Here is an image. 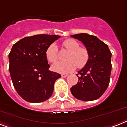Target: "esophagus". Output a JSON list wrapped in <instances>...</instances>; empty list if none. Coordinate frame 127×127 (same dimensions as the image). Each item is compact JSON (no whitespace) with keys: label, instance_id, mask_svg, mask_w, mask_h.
Wrapping results in <instances>:
<instances>
[{"label":"esophagus","instance_id":"1","mask_svg":"<svg viewBox=\"0 0 127 127\" xmlns=\"http://www.w3.org/2000/svg\"><path fill=\"white\" fill-rule=\"evenodd\" d=\"M67 76H68V74H63L61 75V76L63 77V78H66Z\"/></svg>","mask_w":127,"mask_h":127}]
</instances>
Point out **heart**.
Returning <instances> with one entry per match:
<instances>
[{
    "instance_id": "obj_1",
    "label": "heart",
    "mask_w": 127,
    "mask_h": 127,
    "mask_svg": "<svg viewBox=\"0 0 127 127\" xmlns=\"http://www.w3.org/2000/svg\"><path fill=\"white\" fill-rule=\"evenodd\" d=\"M63 46L68 52L65 56L64 61H59L53 64L52 69L59 73H68L77 68H81L86 65L89 58V53L85 47L74 39H67L63 42ZM46 57L49 63H55L58 59V49L55 44L49 45L46 51Z\"/></svg>"
}]
</instances>
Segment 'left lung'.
<instances>
[{
	"label": "left lung",
	"mask_w": 127,
	"mask_h": 127,
	"mask_svg": "<svg viewBox=\"0 0 127 127\" xmlns=\"http://www.w3.org/2000/svg\"><path fill=\"white\" fill-rule=\"evenodd\" d=\"M71 37L81 41L89 53L86 65L76 74L79 80L71 87V93L80 100L98 99L106 91L110 83L112 53L106 44L95 36L81 33Z\"/></svg>",
	"instance_id": "obj_1"
}]
</instances>
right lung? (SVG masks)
<instances>
[{
    "label": "right lung",
    "instance_id": "obj_1",
    "mask_svg": "<svg viewBox=\"0 0 127 127\" xmlns=\"http://www.w3.org/2000/svg\"><path fill=\"white\" fill-rule=\"evenodd\" d=\"M57 35L38 34L19 40L9 57V70L17 93L25 101L39 103L53 94L54 83L61 74L49 70L46 57L47 47L60 38Z\"/></svg>",
    "mask_w": 127,
    "mask_h": 127
}]
</instances>
